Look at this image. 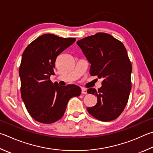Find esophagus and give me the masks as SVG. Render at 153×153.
<instances>
[{"mask_svg":"<svg viewBox=\"0 0 153 153\" xmlns=\"http://www.w3.org/2000/svg\"><path fill=\"white\" fill-rule=\"evenodd\" d=\"M82 94H87V90L84 88H82Z\"/></svg>","mask_w":153,"mask_h":153,"instance_id":"34e87169","label":"esophagus"}]
</instances>
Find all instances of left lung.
Instances as JSON below:
<instances>
[{
	"label": "left lung",
	"instance_id": "left-lung-1",
	"mask_svg": "<svg viewBox=\"0 0 153 153\" xmlns=\"http://www.w3.org/2000/svg\"><path fill=\"white\" fill-rule=\"evenodd\" d=\"M90 63V74L103 79L97 91L88 94L97 96L98 102L88 112L99 120H115L123 112L131 90L132 65L123 43L112 35L98 33L77 41Z\"/></svg>",
	"mask_w": 153,
	"mask_h": 153
}]
</instances>
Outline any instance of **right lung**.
<instances>
[{
  "label": "right lung",
  "mask_w": 153,
  "mask_h": 153,
  "mask_svg": "<svg viewBox=\"0 0 153 153\" xmlns=\"http://www.w3.org/2000/svg\"><path fill=\"white\" fill-rule=\"evenodd\" d=\"M75 41V38L44 34L30 43L22 55L19 68L21 98L30 116L39 123L51 124L59 120L69 100L81 94L79 86H60L50 79L55 74L57 56Z\"/></svg>",
  "instance_id": "add662e5"
}]
</instances>
